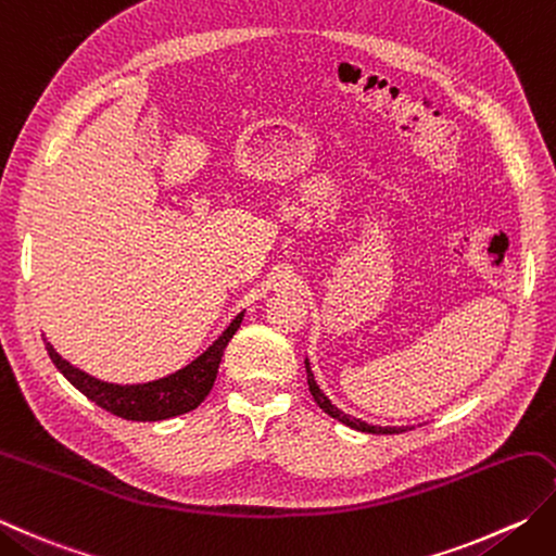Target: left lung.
<instances>
[{
	"instance_id": "8db88e82",
	"label": "left lung",
	"mask_w": 556,
	"mask_h": 556,
	"mask_svg": "<svg viewBox=\"0 0 556 556\" xmlns=\"http://www.w3.org/2000/svg\"><path fill=\"white\" fill-rule=\"evenodd\" d=\"M306 374H308V388H311V395H313V400L318 402V407L325 412V415H330V417H334L337 421H342V424H346V427H352V429H356V431H366V433H400V429H383V427H371V424H364V421H358V419H352V417H346L344 412H340L337 409L332 402L325 397L323 393H320V388L315 386V380H313V374H311V366H308V362H306Z\"/></svg>"
}]
</instances>
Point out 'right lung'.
Segmentation results:
<instances>
[{
  "label": "right lung",
  "mask_w": 556,
  "mask_h": 556,
  "mask_svg": "<svg viewBox=\"0 0 556 556\" xmlns=\"http://www.w3.org/2000/svg\"><path fill=\"white\" fill-rule=\"evenodd\" d=\"M241 320L243 313L236 315V320L228 325L226 332L210 346V350L200 358H194L192 364L180 368L178 374L141 386L103 383V380H96L89 374L79 371V368L70 366L50 344H46V350L52 358V364L62 371V376L67 378L76 390H81L91 402H96L98 407H103L105 412H111V415L123 419L159 421L185 415V412L200 407V402L210 395L216 374H219L226 344L236 334V330L241 328Z\"/></svg>",
  "instance_id": "right-lung-1"
}]
</instances>
